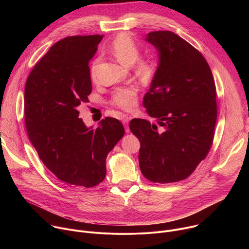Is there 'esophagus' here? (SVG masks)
Masks as SVG:
<instances>
[{
    "mask_svg": "<svg viewBox=\"0 0 249 249\" xmlns=\"http://www.w3.org/2000/svg\"><path fill=\"white\" fill-rule=\"evenodd\" d=\"M130 120H131V117H130V116H126V115H124V116L122 117V122H123V124H124V127H125L126 132H129V131H130L129 126H128V123H129V121H130Z\"/></svg>",
    "mask_w": 249,
    "mask_h": 249,
    "instance_id": "1",
    "label": "esophagus"
}]
</instances>
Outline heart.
Segmentation results:
<instances>
[{
    "instance_id": "1",
    "label": "heart",
    "mask_w": 249,
    "mask_h": 249,
    "mask_svg": "<svg viewBox=\"0 0 249 249\" xmlns=\"http://www.w3.org/2000/svg\"><path fill=\"white\" fill-rule=\"evenodd\" d=\"M111 54L123 65L134 64V71L138 77L143 80H150L156 73L157 63L153 58H139L140 47L127 33H121L114 38L109 46ZM98 60H94L90 67V78L97 80L96 69ZM137 89L133 86L119 88L112 93L111 104L123 110H132L136 105Z\"/></svg>"
}]
</instances>
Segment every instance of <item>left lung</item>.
<instances>
[{
	"label": "left lung",
	"mask_w": 249,
	"mask_h": 249,
	"mask_svg": "<svg viewBox=\"0 0 249 249\" xmlns=\"http://www.w3.org/2000/svg\"><path fill=\"white\" fill-rule=\"evenodd\" d=\"M146 41L159 51V66L143 105L157 124L132 119L141 143L139 164L152 182L183 180L213 144L217 122L216 86L203 55L172 31H154Z\"/></svg>",
	"instance_id": "1"
}]
</instances>
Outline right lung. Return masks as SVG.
I'll list each match as a JSON object with an SVG mask.
<instances>
[{
  "instance_id": "1",
  "label": "right lung",
  "mask_w": 249,
  "mask_h": 249,
  "mask_svg": "<svg viewBox=\"0 0 249 249\" xmlns=\"http://www.w3.org/2000/svg\"><path fill=\"white\" fill-rule=\"evenodd\" d=\"M103 35H76L56 42L30 72L24 89L28 138L44 165L61 181L87 188L103 181L106 157L124 136L122 123L102 119L96 129L79 118L89 102V62Z\"/></svg>"
}]
</instances>
